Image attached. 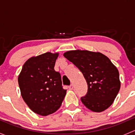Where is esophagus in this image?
Listing matches in <instances>:
<instances>
[{"label": "esophagus", "mask_w": 135, "mask_h": 135, "mask_svg": "<svg viewBox=\"0 0 135 135\" xmlns=\"http://www.w3.org/2000/svg\"><path fill=\"white\" fill-rule=\"evenodd\" d=\"M69 89H70V90H73V88H74V85H73V84H71L70 85H69Z\"/></svg>", "instance_id": "1"}]
</instances>
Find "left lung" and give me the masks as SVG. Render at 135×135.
<instances>
[{
	"instance_id": "8db88e82",
	"label": "left lung",
	"mask_w": 135,
	"mask_h": 135,
	"mask_svg": "<svg viewBox=\"0 0 135 135\" xmlns=\"http://www.w3.org/2000/svg\"><path fill=\"white\" fill-rule=\"evenodd\" d=\"M63 55L78 68L86 80L88 89L81 97L83 104L95 112L109 108L121 85L119 72L111 61L101 53L88 50H72Z\"/></svg>"
}]
</instances>
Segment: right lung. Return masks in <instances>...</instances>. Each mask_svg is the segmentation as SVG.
I'll return each instance as SVG.
<instances>
[{"mask_svg":"<svg viewBox=\"0 0 135 135\" xmlns=\"http://www.w3.org/2000/svg\"><path fill=\"white\" fill-rule=\"evenodd\" d=\"M58 53H45L25 62L18 76L21 96L29 108L38 115H50L61 107L66 90L61 74L54 70Z\"/></svg>","mask_w":135,"mask_h":135,"instance_id":"1","label":"right lung"}]
</instances>
